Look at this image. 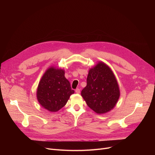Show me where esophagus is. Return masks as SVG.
<instances>
[{"label": "esophagus", "instance_id": "esophagus-1", "mask_svg": "<svg viewBox=\"0 0 155 155\" xmlns=\"http://www.w3.org/2000/svg\"><path fill=\"white\" fill-rule=\"evenodd\" d=\"M75 92H76V93H77V94H79V93L80 92V88H77L76 90H75Z\"/></svg>", "mask_w": 155, "mask_h": 155}]
</instances>
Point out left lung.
Masks as SVG:
<instances>
[{
	"mask_svg": "<svg viewBox=\"0 0 155 155\" xmlns=\"http://www.w3.org/2000/svg\"><path fill=\"white\" fill-rule=\"evenodd\" d=\"M88 106L97 114L110 111L120 95L117 80L111 70L100 62L89 70L87 86L81 92Z\"/></svg>",
	"mask_w": 155,
	"mask_h": 155,
	"instance_id": "1",
	"label": "left lung"
}]
</instances>
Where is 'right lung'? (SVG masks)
<instances>
[{
    "label": "right lung",
    "mask_w": 155,
    "mask_h": 155,
    "mask_svg": "<svg viewBox=\"0 0 155 155\" xmlns=\"http://www.w3.org/2000/svg\"><path fill=\"white\" fill-rule=\"evenodd\" d=\"M74 93L64 70L51 67L46 70L38 85L37 99L46 109L56 112L64 107Z\"/></svg>",
    "instance_id": "obj_1"
}]
</instances>
